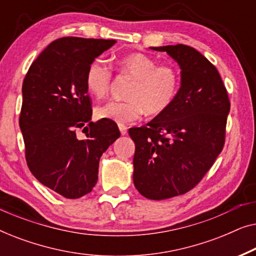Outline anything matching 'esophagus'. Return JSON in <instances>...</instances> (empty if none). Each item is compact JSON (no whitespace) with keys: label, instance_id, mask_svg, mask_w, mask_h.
Wrapping results in <instances>:
<instances>
[{"label":"esophagus","instance_id":"obj_1","mask_svg":"<svg viewBox=\"0 0 256 256\" xmlns=\"http://www.w3.org/2000/svg\"><path fill=\"white\" fill-rule=\"evenodd\" d=\"M118 129H120V132H121V134L122 135H126V134H127V126H126V124H118Z\"/></svg>","mask_w":256,"mask_h":256}]
</instances>
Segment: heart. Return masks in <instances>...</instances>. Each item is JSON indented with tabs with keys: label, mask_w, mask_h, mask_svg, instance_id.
I'll list each match as a JSON object with an SVG mask.
<instances>
[{
	"label": "heart",
	"mask_w": 256,
	"mask_h": 256,
	"mask_svg": "<svg viewBox=\"0 0 256 256\" xmlns=\"http://www.w3.org/2000/svg\"><path fill=\"white\" fill-rule=\"evenodd\" d=\"M118 70L124 76L132 79L127 90V100L108 101L96 108L99 118L118 124H130L143 114L158 115L169 110L180 88V73L176 66L158 64L155 58L135 52L118 60ZM113 68L102 59H94L87 68L85 85L96 98L110 93Z\"/></svg>",
	"instance_id": "obj_1"
}]
</instances>
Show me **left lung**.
I'll list each match as a JSON object with an SVG mask.
<instances>
[{
	"label": "left lung",
	"mask_w": 256,
	"mask_h": 256,
	"mask_svg": "<svg viewBox=\"0 0 256 256\" xmlns=\"http://www.w3.org/2000/svg\"><path fill=\"white\" fill-rule=\"evenodd\" d=\"M152 48L166 51L182 68L172 106L146 126L129 129L135 142V188L160 200L186 194L211 169L225 144L230 102L218 70L196 48Z\"/></svg>",
	"instance_id": "8db88e82"
}]
</instances>
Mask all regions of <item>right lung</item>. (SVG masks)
Wrapping results in <instances>:
<instances>
[{
    "instance_id": "obj_1",
    "label": "right lung",
    "mask_w": 256,
    "mask_h": 256,
    "mask_svg": "<svg viewBox=\"0 0 256 256\" xmlns=\"http://www.w3.org/2000/svg\"><path fill=\"white\" fill-rule=\"evenodd\" d=\"M114 40L62 37L34 59L23 82L20 114L26 160L37 180L68 199L80 198L98 182L99 160L120 138L116 124L93 122L85 74ZM86 136L79 139L76 130Z\"/></svg>"
}]
</instances>
